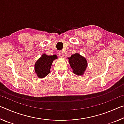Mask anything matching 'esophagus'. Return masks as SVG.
<instances>
[{
    "label": "esophagus",
    "instance_id": "1",
    "mask_svg": "<svg viewBox=\"0 0 124 124\" xmlns=\"http://www.w3.org/2000/svg\"><path fill=\"white\" fill-rule=\"evenodd\" d=\"M58 55L60 56V57L62 58V57H63L64 54H63V52H62V51H60V52H59V53H58Z\"/></svg>",
    "mask_w": 124,
    "mask_h": 124
}]
</instances>
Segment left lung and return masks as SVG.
Wrapping results in <instances>:
<instances>
[{"label": "left lung", "instance_id": "1", "mask_svg": "<svg viewBox=\"0 0 124 124\" xmlns=\"http://www.w3.org/2000/svg\"><path fill=\"white\" fill-rule=\"evenodd\" d=\"M68 62L73 72L77 75H82L85 72L87 67V62L86 58L80 55L79 53L72 54L68 57Z\"/></svg>", "mask_w": 124, "mask_h": 124}]
</instances>
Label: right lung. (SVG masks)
<instances>
[{
  "label": "right lung",
  "instance_id": "right-lung-1",
  "mask_svg": "<svg viewBox=\"0 0 124 124\" xmlns=\"http://www.w3.org/2000/svg\"><path fill=\"white\" fill-rule=\"evenodd\" d=\"M56 54L49 56L43 54L35 63V73L39 78H44L50 73V69L52 62L54 60L57 59Z\"/></svg>",
  "mask_w": 124,
  "mask_h": 124
}]
</instances>
